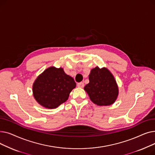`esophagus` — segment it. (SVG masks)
Listing matches in <instances>:
<instances>
[{"label": "esophagus", "instance_id": "esophagus-1", "mask_svg": "<svg viewBox=\"0 0 155 155\" xmlns=\"http://www.w3.org/2000/svg\"><path fill=\"white\" fill-rule=\"evenodd\" d=\"M77 86L80 88H83L84 87V84L83 82H80L77 84Z\"/></svg>", "mask_w": 155, "mask_h": 155}]
</instances>
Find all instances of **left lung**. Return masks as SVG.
Instances as JSON below:
<instances>
[{
  "label": "left lung",
  "mask_w": 155,
  "mask_h": 155,
  "mask_svg": "<svg viewBox=\"0 0 155 155\" xmlns=\"http://www.w3.org/2000/svg\"><path fill=\"white\" fill-rule=\"evenodd\" d=\"M89 83L84 90L92 102L97 105H109L116 100L118 87L112 73L105 68L92 69L88 76Z\"/></svg>",
  "instance_id": "8db88e82"
}]
</instances>
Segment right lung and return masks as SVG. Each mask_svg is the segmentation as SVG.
Here are the masks:
<instances>
[{
    "mask_svg": "<svg viewBox=\"0 0 155 155\" xmlns=\"http://www.w3.org/2000/svg\"><path fill=\"white\" fill-rule=\"evenodd\" d=\"M76 83L61 68L46 69L35 80L32 92L36 101L48 109H54L66 102Z\"/></svg>",
    "mask_w": 155,
    "mask_h": 155,
    "instance_id": "obj_1",
    "label": "right lung"
}]
</instances>
